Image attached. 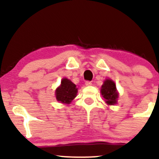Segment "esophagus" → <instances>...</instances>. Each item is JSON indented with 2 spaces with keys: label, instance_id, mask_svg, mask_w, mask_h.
<instances>
[{
  "label": "esophagus",
  "instance_id": "esophagus-1",
  "mask_svg": "<svg viewBox=\"0 0 159 159\" xmlns=\"http://www.w3.org/2000/svg\"><path fill=\"white\" fill-rule=\"evenodd\" d=\"M85 84H86V86H91V85H92V82L87 81L85 82Z\"/></svg>",
  "mask_w": 159,
  "mask_h": 159
}]
</instances>
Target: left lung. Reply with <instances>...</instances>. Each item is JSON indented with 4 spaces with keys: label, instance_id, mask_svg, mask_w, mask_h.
Returning <instances> with one entry per match:
<instances>
[{
    "label": "left lung",
    "instance_id": "left-lung-1",
    "mask_svg": "<svg viewBox=\"0 0 159 159\" xmlns=\"http://www.w3.org/2000/svg\"><path fill=\"white\" fill-rule=\"evenodd\" d=\"M102 95L105 98V102L108 105H114L116 103L118 98V93L115 83L112 80L107 79L104 82L101 89Z\"/></svg>",
    "mask_w": 159,
    "mask_h": 159
}]
</instances>
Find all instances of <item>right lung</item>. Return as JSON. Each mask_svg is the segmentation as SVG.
I'll use <instances>...</instances> for the list:
<instances>
[{"label": "right lung", "mask_w": 159, "mask_h": 159, "mask_svg": "<svg viewBox=\"0 0 159 159\" xmlns=\"http://www.w3.org/2000/svg\"><path fill=\"white\" fill-rule=\"evenodd\" d=\"M77 92L76 85L70 80L63 78L61 81V85L56 90V98L62 103L69 104L76 96Z\"/></svg>", "instance_id": "add662e5"}]
</instances>
